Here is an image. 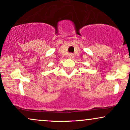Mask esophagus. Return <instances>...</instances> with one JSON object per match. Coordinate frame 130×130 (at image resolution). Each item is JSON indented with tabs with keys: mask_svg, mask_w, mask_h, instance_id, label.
Masks as SVG:
<instances>
[{
	"mask_svg": "<svg viewBox=\"0 0 130 130\" xmlns=\"http://www.w3.org/2000/svg\"><path fill=\"white\" fill-rule=\"evenodd\" d=\"M74 55L73 54H72V53H70V54L68 55V57H69L70 59H74Z\"/></svg>",
	"mask_w": 130,
	"mask_h": 130,
	"instance_id": "esophagus-1",
	"label": "esophagus"
}]
</instances>
